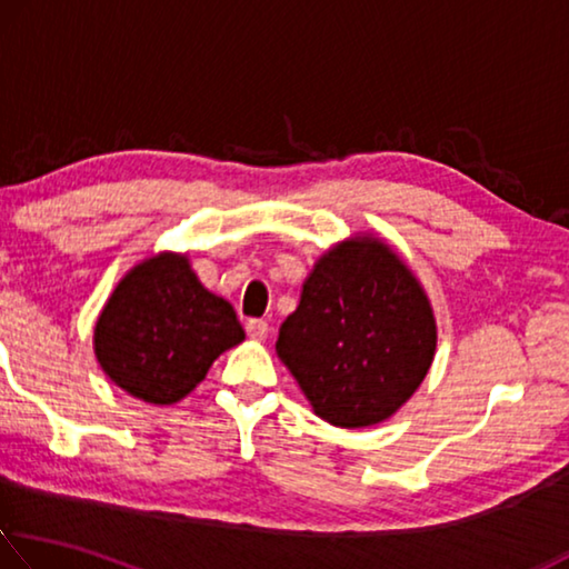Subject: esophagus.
<instances>
[{"mask_svg": "<svg viewBox=\"0 0 569 569\" xmlns=\"http://www.w3.org/2000/svg\"><path fill=\"white\" fill-rule=\"evenodd\" d=\"M247 336L251 340H264L269 336V322H264V320H249L247 322Z\"/></svg>", "mask_w": 569, "mask_h": 569, "instance_id": "34e87169", "label": "esophagus"}]
</instances>
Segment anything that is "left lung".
<instances>
[{"label":"left lung","instance_id":"8db88e82","mask_svg":"<svg viewBox=\"0 0 569 569\" xmlns=\"http://www.w3.org/2000/svg\"><path fill=\"white\" fill-rule=\"evenodd\" d=\"M430 300L389 243L353 236L318 259L282 322L277 356L315 415L336 427L379 425L430 371Z\"/></svg>","mask_w":569,"mask_h":569}]
</instances>
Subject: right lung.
Masks as SVG:
<instances>
[{"instance_id":"1","label":"right lung","mask_w":569,"mask_h":569,"mask_svg":"<svg viewBox=\"0 0 569 569\" xmlns=\"http://www.w3.org/2000/svg\"><path fill=\"white\" fill-rule=\"evenodd\" d=\"M241 340L231 305L200 284L188 257L162 251L137 264L111 292L96 320L93 351L103 373L127 395L174 405Z\"/></svg>"}]
</instances>
